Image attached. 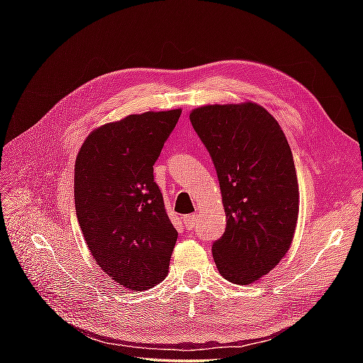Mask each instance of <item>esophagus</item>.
Wrapping results in <instances>:
<instances>
[{
	"label": "esophagus",
	"mask_w": 363,
	"mask_h": 363,
	"mask_svg": "<svg viewBox=\"0 0 363 363\" xmlns=\"http://www.w3.org/2000/svg\"><path fill=\"white\" fill-rule=\"evenodd\" d=\"M196 221H198V215L196 213L186 215V217H184V225H186L187 229H194L195 225H196Z\"/></svg>",
	"instance_id": "obj_1"
}]
</instances>
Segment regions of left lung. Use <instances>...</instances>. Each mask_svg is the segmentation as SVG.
Listing matches in <instances>:
<instances>
[{
  "label": "left lung",
  "instance_id": "left-lung-1",
  "mask_svg": "<svg viewBox=\"0 0 363 363\" xmlns=\"http://www.w3.org/2000/svg\"><path fill=\"white\" fill-rule=\"evenodd\" d=\"M190 121L217 169L226 212L215 264L229 282L252 284L279 264L295 235L299 191L289 142L256 103L203 106Z\"/></svg>",
  "mask_w": 363,
  "mask_h": 363
}]
</instances>
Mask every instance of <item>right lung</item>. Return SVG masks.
I'll return each instance as SVG.
<instances>
[{"label": "right lung", "mask_w": 363, "mask_h": 363, "mask_svg": "<svg viewBox=\"0 0 363 363\" xmlns=\"http://www.w3.org/2000/svg\"><path fill=\"white\" fill-rule=\"evenodd\" d=\"M181 109L129 115L95 129L74 164V204L91 256L128 290H148L168 274L177 233L154 168Z\"/></svg>", "instance_id": "right-lung-1"}]
</instances>
